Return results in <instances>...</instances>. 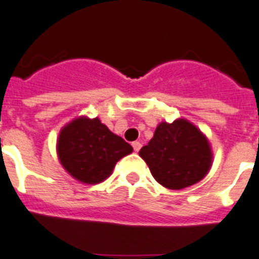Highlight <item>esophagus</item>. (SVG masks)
<instances>
[{
    "label": "esophagus",
    "mask_w": 259,
    "mask_h": 259,
    "mask_svg": "<svg viewBox=\"0 0 259 259\" xmlns=\"http://www.w3.org/2000/svg\"><path fill=\"white\" fill-rule=\"evenodd\" d=\"M132 146H133L134 151H137V153H138V151H140V149H141V146H142V145H141V142H138V141H136V142L132 143Z\"/></svg>",
    "instance_id": "esophagus-1"
}]
</instances>
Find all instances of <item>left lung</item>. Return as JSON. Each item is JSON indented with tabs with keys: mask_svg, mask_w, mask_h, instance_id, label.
<instances>
[{
	"mask_svg": "<svg viewBox=\"0 0 259 259\" xmlns=\"http://www.w3.org/2000/svg\"><path fill=\"white\" fill-rule=\"evenodd\" d=\"M140 156L154 179L168 190L196 184L210 170L213 158L207 137L184 118L160 122Z\"/></svg>",
	"mask_w": 259,
	"mask_h": 259,
	"instance_id": "1",
	"label": "left lung"
}]
</instances>
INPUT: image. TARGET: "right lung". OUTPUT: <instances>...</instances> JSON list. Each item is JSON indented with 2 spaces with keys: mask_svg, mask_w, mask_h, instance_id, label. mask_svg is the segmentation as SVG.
Returning a JSON list of instances; mask_svg holds the SVG:
<instances>
[{
  "mask_svg": "<svg viewBox=\"0 0 259 259\" xmlns=\"http://www.w3.org/2000/svg\"><path fill=\"white\" fill-rule=\"evenodd\" d=\"M56 151L71 177L81 183L97 184L110 177L116 163L133 147L97 117H79L60 130Z\"/></svg>",
  "mask_w": 259,
  "mask_h": 259,
  "instance_id": "obj_1",
  "label": "right lung"
}]
</instances>
